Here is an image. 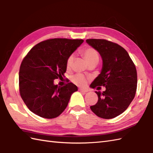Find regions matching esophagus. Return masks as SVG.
<instances>
[{
	"label": "esophagus",
	"mask_w": 153,
	"mask_h": 153,
	"mask_svg": "<svg viewBox=\"0 0 153 153\" xmlns=\"http://www.w3.org/2000/svg\"><path fill=\"white\" fill-rule=\"evenodd\" d=\"M79 91H82V92H84V93H86L88 91H89V90L88 89H84V88H79Z\"/></svg>",
	"instance_id": "34e87169"
}]
</instances>
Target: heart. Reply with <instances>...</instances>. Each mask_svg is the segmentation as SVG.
Returning <instances> with one entry per match:
<instances>
[{
  "label": "heart",
  "mask_w": 153,
  "mask_h": 153,
  "mask_svg": "<svg viewBox=\"0 0 153 153\" xmlns=\"http://www.w3.org/2000/svg\"><path fill=\"white\" fill-rule=\"evenodd\" d=\"M82 55L86 59L88 63H89L91 61L94 60H99V55L96 50H95L92 48H86L82 50ZM74 56V54H71L68 57L66 62V67L67 69H69L72 65L73 62ZM72 81L79 86H84L86 84V79L82 74H77L72 78Z\"/></svg>",
  "instance_id": "obj_1"
}]
</instances>
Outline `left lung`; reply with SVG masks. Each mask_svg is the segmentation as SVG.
Here are the masks:
<instances>
[{
  "label": "left lung",
  "instance_id": "1",
  "mask_svg": "<svg viewBox=\"0 0 153 153\" xmlns=\"http://www.w3.org/2000/svg\"><path fill=\"white\" fill-rule=\"evenodd\" d=\"M86 42L99 52L103 61L101 73L90 86H105L102 92L95 91L98 101L90 107L91 110L105 119L117 117L126 110L135 97L136 68L126 50L117 44L104 39H87Z\"/></svg>",
  "mask_w": 153,
  "mask_h": 153
}]
</instances>
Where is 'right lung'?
<instances>
[{
  "instance_id": "obj_1",
  "label": "right lung",
  "mask_w": 153,
  "mask_h": 153,
  "mask_svg": "<svg viewBox=\"0 0 153 153\" xmlns=\"http://www.w3.org/2000/svg\"><path fill=\"white\" fill-rule=\"evenodd\" d=\"M83 42L82 39H49L37 44L27 54L19 69V92L33 113L53 118L65 109L78 88L72 82L58 86L54 80L64 76L68 57Z\"/></svg>"
}]
</instances>
